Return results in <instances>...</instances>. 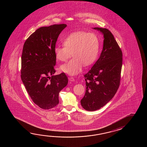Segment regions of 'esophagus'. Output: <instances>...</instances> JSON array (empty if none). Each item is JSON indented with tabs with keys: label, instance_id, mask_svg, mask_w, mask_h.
Returning <instances> with one entry per match:
<instances>
[{
	"label": "esophagus",
	"instance_id": "34e87169",
	"mask_svg": "<svg viewBox=\"0 0 147 147\" xmlns=\"http://www.w3.org/2000/svg\"><path fill=\"white\" fill-rule=\"evenodd\" d=\"M69 80L70 81H75V78L74 77H69Z\"/></svg>",
	"mask_w": 147,
	"mask_h": 147
}]
</instances>
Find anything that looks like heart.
I'll use <instances>...</instances> for the list:
<instances>
[{"instance_id": "b5f03b06", "label": "heart", "mask_w": 147, "mask_h": 147, "mask_svg": "<svg viewBox=\"0 0 147 147\" xmlns=\"http://www.w3.org/2000/svg\"><path fill=\"white\" fill-rule=\"evenodd\" d=\"M63 44L64 46H56L54 53L59 61H66L72 53V59L60 66L63 72L70 76L81 72L83 65L88 66L93 63L99 53V41L97 36L92 33L73 32L63 40Z\"/></svg>"}]
</instances>
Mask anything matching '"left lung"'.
<instances>
[{
	"label": "left lung",
	"instance_id": "left-lung-1",
	"mask_svg": "<svg viewBox=\"0 0 147 147\" xmlns=\"http://www.w3.org/2000/svg\"><path fill=\"white\" fill-rule=\"evenodd\" d=\"M94 29L102 32L104 40L99 58L84 75L86 89L80 102L90 111L99 109L114 97L120 85L122 65V51L112 33L106 28Z\"/></svg>",
	"mask_w": 147,
	"mask_h": 147
}]
</instances>
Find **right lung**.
Instances as JSON below:
<instances>
[{"instance_id": "add662e5", "label": "right lung", "mask_w": 147, "mask_h": 147, "mask_svg": "<svg viewBox=\"0 0 147 147\" xmlns=\"http://www.w3.org/2000/svg\"><path fill=\"white\" fill-rule=\"evenodd\" d=\"M66 24L51 25L37 29L25 42L22 55L21 78L36 105L49 109L59 103L60 91L68 84L65 73L53 75L56 43Z\"/></svg>"}]
</instances>
